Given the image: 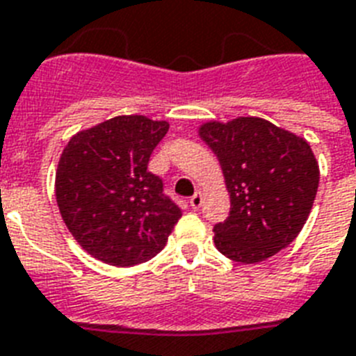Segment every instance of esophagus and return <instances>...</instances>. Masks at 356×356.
Segmentation results:
<instances>
[{
  "label": "esophagus",
  "instance_id": "obj_1",
  "mask_svg": "<svg viewBox=\"0 0 356 356\" xmlns=\"http://www.w3.org/2000/svg\"><path fill=\"white\" fill-rule=\"evenodd\" d=\"M201 204H203V193L195 192L192 197H190V207H192L193 210H197V208H201Z\"/></svg>",
  "mask_w": 356,
  "mask_h": 356
}]
</instances>
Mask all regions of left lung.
Segmentation results:
<instances>
[{
    "mask_svg": "<svg viewBox=\"0 0 356 356\" xmlns=\"http://www.w3.org/2000/svg\"><path fill=\"white\" fill-rule=\"evenodd\" d=\"M199 135L218 155L230 193V213L213 227L219 252L258 263L287 247L318 190V163L307 140L258 117L207 122Z\"/></svg>",
    "mask_w": 356,
    "mask_h": 356,
    "instance_id": "obj_1",
    "label": "left lung"
}]
</instances>
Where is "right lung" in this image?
<instances>
[{
  "mask_svg": "<svg viewBox=\"0 0 356 356\" xmlns=\"http://www.w3.org/2000/svg\"><path fill=\"white\" fill-rule=\"evenodd\" d=\"M170 124L143 115L109 118L76 133L56 170V203L80 247L115 267L152 259L183 216L148 172Z\"/></svg>",
  "mask_w": 356,
  "mask_h": 356,
  "instance_id": "1",
  "label": "right lung"
}]
</instances>
